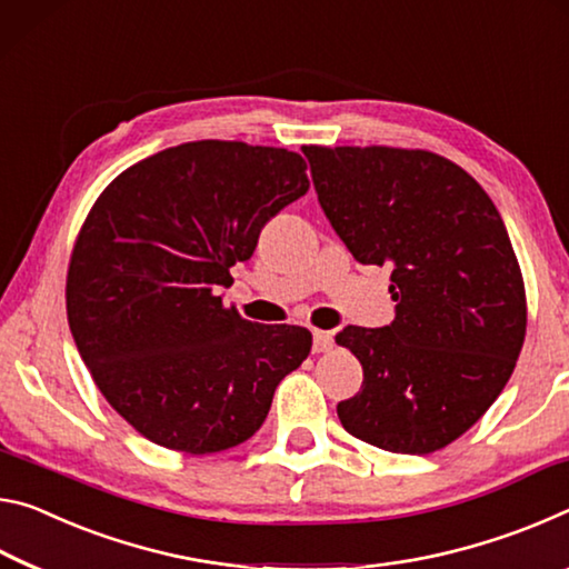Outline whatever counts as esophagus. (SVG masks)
I'll list each match as a JSON object with an SVG mask.
<instances>
[{"instance_id": "esophagus-1", "label": "esophagus", "mask_w": 569, "mask_h": 569, "mask_svg": "<svg viewBox=\"0 0 569 569\" xmlns=\"http://www.w3.org/2000/svg\"><path fill=\"white\" fill-rule=\"evenodd\" d=\"M335 346V335L328 330H315L312 332V350L315 352H328Z\"/></svg>"}]
</instances>
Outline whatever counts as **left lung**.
<instances>
[{"mask_svg": "<svg viewBox=\"0 0 569 569\" xmlns=\"http://www.w3.org/2000/svg\"><path fill=\"white\" fill-rule=\"evenodd\" d=\"M315 191L360 264H390L396 320L335 342L362 366L342 428L393 453H433L505 390L525 346L527 295L495 201L439 153L305 146Z\"/></svg>", "mask_w": 569, "mask_h": 569, "instance_id": "left-lung-1", "label": "left lung"}]
</instances>
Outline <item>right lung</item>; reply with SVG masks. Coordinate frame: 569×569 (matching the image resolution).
Masks as SVG:
<instances>
[{"mask_svg": "<svg viewBox=\"0 0 569 569\" xmlns=\"http://www.w3.org/2000/svg\"><path fill=\"white\" fill-rule=\"evenodd\" d=\"M305 171L287 148L191 141L133 163L92 203L64 284L70 332L148 441L193 456L244 443L310 356V330L249 322L217 295L310 189Z\"/></svg>", "mask_w": 569, "mask_h": 569, "instance_id": "obj_1", "label": "right lung"}]
</instances>
